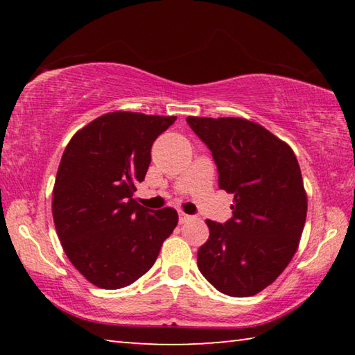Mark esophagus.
Instances as JSON below:
<instances>
[{
  "label": "esophagus",
  "instance_id": "34e87169",
  "mask_svg": "<svg viewBox=\"0 0 355 355\" xmlns=\"http://www.w3.org/2000/svg\"><path fill=\"white\" fill-rule=\"evenodd\" d=\"M191 218H192L191 214H186V213H183V211H180V213H178V220H180V224H184V222L191 220Z\"/></svg>",
  "mask_w": 355,
  "mask_h": 355
}]
</instances>
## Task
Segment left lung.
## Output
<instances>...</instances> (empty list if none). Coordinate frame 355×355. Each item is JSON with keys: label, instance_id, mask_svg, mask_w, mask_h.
I'll return each instance as SVG.
<instances>
[{"label": "left lung", "instance_id": "8db88e82", "mask_svg": "<svg viewBox=\"0 0 355 355\" xmlns=\"http://www.w3.org/2000/svg\"><path fill=\"white\" fill-rule=\"evenodd\" d=\"M186 122L211 152L219 188L235 196L230 219L207 220L209 238L197 252V266L227 296H254L284 272L302 235L307 194L296 155L250 120Z\"/></svg>", "mask_w": 355, "mask_h": 355}]
</instances>
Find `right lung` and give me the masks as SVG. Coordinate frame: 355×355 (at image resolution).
<instances>
[{"instance_id": "1", "label": "right lung", "mask_w": 355, "mask_h": 355, "mask_svg": "<svg viewBox=\"0 0 355 355\" xmlns=\"http://www.w3.org/2000/svg\"><path fill=\"white\" fill-rule=\"evenodd\" d=\"M177 117L110 112L71 137L53 189V219L65 255L91 284L119 290L153 266L177 227L173 208L135 199L156 137Z\"/></svg>"}]
</instances>
